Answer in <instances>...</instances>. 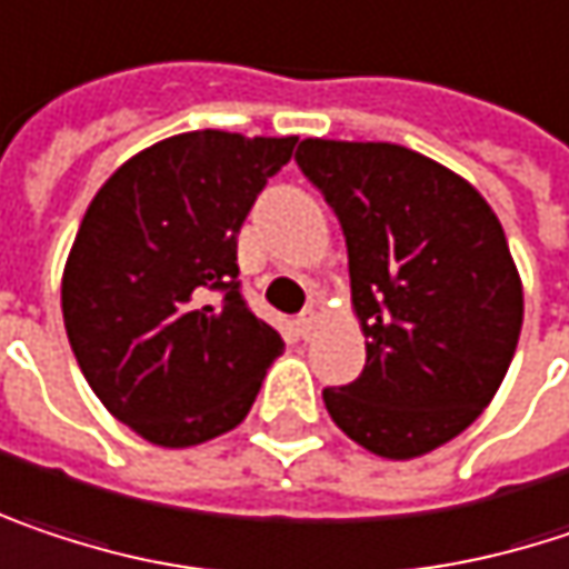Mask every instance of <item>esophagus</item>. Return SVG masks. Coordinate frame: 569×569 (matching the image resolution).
Here are the masks:
<instances>
[{
	"mask_svg": "<svg viewBox=\"0 0 569 569\" xmlns=\"http://www.w3.org/2000/svg\"><path fill=\"white\" fill-rule=\"evenodd\" d=\"M319 322H322V316L316 312V309H306L302 316H299V322H296V329H299V336L309 338L316 329H319Z\"/></svg>",
	"mask_w": 569,
	"mask_h": 569,
	"instance_id": "obj_1",
	"label": "esophagus"
}]
</instances>
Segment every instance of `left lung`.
<instances>
[{
	"label": "left lung",
	"mask_w": 569,
	"mask_h": 569,
	"mask_svg": "<svg viewBox=\"0 0 569 569\" xmlns=\"http://www.w3.org/2000/svg\"><path fill=\"white\" fill-rule=\"evenodd\" d=\"M299 169L336 208L351 309L368 361L326 388L329 417L381 459H417L459 437L515 358L525 289L479 188L393 142L302 139Z\"/></svg>",
	"instance_id": "obj_1"
}]
</instances>
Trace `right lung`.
<instances>
[{"label": "right lung", "mask_w": 569, "mask_h": 569, "mask_svg": "<svg viewBox=\"0 0 569 569\" xmlns=\"http://www.w3.org/2000/svg\"><path fill=\"white\" fill-rule=\"evenodd\" d=\"M292 146L296 136H169L103 181L80 221L61 277L68 341L100 403L152 446L233 430L283 355L280 332L237 292V233Z\"/></svg>", "instance_id": "add662e5"}]
</instances>
